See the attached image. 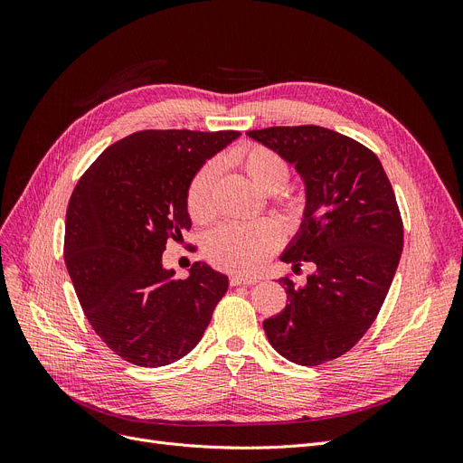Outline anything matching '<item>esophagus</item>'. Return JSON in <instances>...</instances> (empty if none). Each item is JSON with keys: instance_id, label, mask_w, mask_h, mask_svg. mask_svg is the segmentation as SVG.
Listing matches in <instances>:
<instances>
[{"instance_id": "34e87169", "label": "esophagus", "mask_w": 463, "mask_h": 463, "mask_svg": "<svg viewBox=\"0 0 463 463\" xmlns=\"http://www.w3.org/2000/svg\"><path fill=\"white\" fill-rule=\"evenodd\" d=\"M259 281V278H253V276H240V274H234L231 276V285H255Z\"/></svg>"}]
</instances>
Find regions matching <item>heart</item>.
Segmentation results:
<instances>
[{
	"instance_id": "obj_1",
	"label": "heart",
	"mask_w": 463,
	"mask_h": 463,
	"mask_svg": "<svg viewBox=\"0 0 463 463\" xmlns=\"http://www.w3.org/2000/svg\"><path fill=\"white\" fill-rule=\"evenodd\" d=\"M231 161L244 170L251 184L262 193H276L288 180V165L274 150L260 144L238 146ZM217 176V165H204L187 189V212L194 222H206L213 212L212 191ZM279 241L278 227L269 219L251 223H223L206 240L208 259L234 272H253L264 262Z\"/></svg>"
}]
</instances>
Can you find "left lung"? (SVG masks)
Returning a JSON list of instances; mask_svg holds the SVG:
<instances>
[{
  "label": "left lung",
  "mask_w": 463,
  "mask_h": 463,
  "mask_svg": "<svg viewBox=\"0 0 463 463\" xmlns=\"http://www.w3.org/2000/svg\"><path fill=\"white\" fill-rule=\"evenodd\" d=\"M293 165L304 185L297 234L279 255L306 285L281 278L287 304L262 328L270 345L300 366L347 353L368 332L394 279L403 225L394 191L377 156L335 131L300 126L248 131Z\"/></svg>",
  "instance_id": "8db88e82"
}]
</instances>
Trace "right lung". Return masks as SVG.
<instances>
[{"label": "right lung", "instance_id": "1", "mask_svg": "<svg viewBox=\"0 0 463 463\" xmlns=\"http://www.w3.org/2000/svg\"><path fill=\"white\" fill-rule=\"evenodd\" d=\"M238 131H138L93 161L71 194L63 257L93 330L124 360L159 368L210 325L229 278L199 260L185 279L163 264L191 227L187 189Z\"/></svg>", "mask_w": 463, "mask_h": 463}]
</instances>
